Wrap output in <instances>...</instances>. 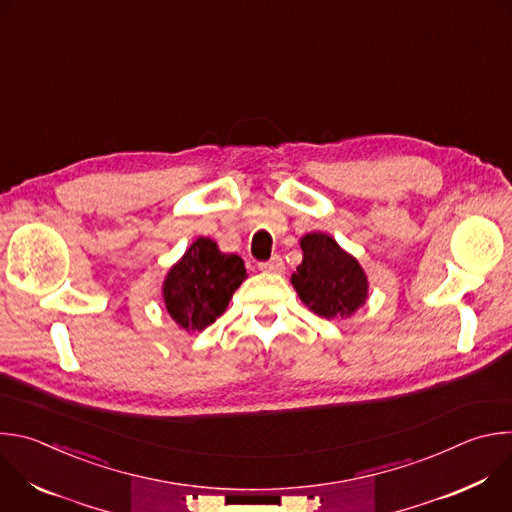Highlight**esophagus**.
<instances>
[{
    "instance_id": "obj_1",
    "label": "esophagus",
    "mask_w": 512,
    "mask_h": 512,
    "mask_svg": "<svg viewBox=\"0 0 512 512\" xmlns=\"http://www.w3.org/2000/svg\"><path fill=\"white\" fill-rule=\"evenodd\" d=\"M259 269H261V271H267V273H283L285 265H283V259H281L279 255H273L269 261L259 263Z\"/></svg>"
}]
</instances>
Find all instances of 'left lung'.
<instances>
[{"mask_svg":"<svg viewBox=\"0 0 512 512\" xmlns=\"http://www.w3.org/2000/svg\"><path fill=\"white\" fill-rule=\"evenodd\" d=\"M300 245L304 261L291 275V283L302 302L324 318H344L356 312L367 300L369 289L358 261L324 233L306 235Z\"/></svg>","mask_w":512,"mask_h":512,"instance_id":"8db88e82","label":"left lung"}]
</instances>
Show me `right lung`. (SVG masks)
<instances>
[{"label":"right lung","mask_w":512,"mask_h":512,"mask_svg":"<svg viewBox=\"0 0 512 512\" xmlns=\"http://www.w3.org/2000/svg\"><path fill=\"white\" fill-rule=\"evenodd\" d=\"M247 277L239 255H225L210 239H196L164 281V302L184 330H204L221 316Z\"/></svg>","instance_id":"add662e5"}]
</instances>
